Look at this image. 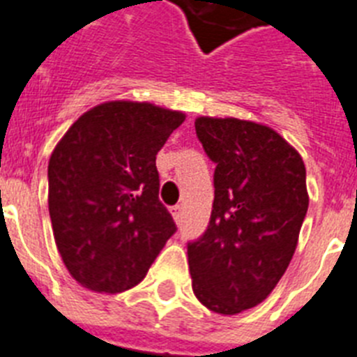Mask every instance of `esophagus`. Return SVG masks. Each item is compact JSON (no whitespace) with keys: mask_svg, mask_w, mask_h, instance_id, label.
Listing matches in <instances>:
<instances>
[{"mask_svg":"<svg viewBox=\"0 0 357 357\" xmlns=\"http://www.w3.org/2000/svg\"><path fill=\"white\" fill-rule=\"evenodd\" d=\"M170 213H172V217H174L176 222H179L183 219V208H181V206H172V208H170Z\"/></svg>","mask_w":357,"mask_h":357,"instance_id":"34e87169","label":"esophagus"}]
</instances>
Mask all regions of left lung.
Wrapping results in <instances>:
<instances>
[{
    "mask_svg": "<svg viewBox=\"0 0 357 357\" xmlns=\"http://www.w3.org/2000/svg\"><path fill=\"white\" fill-rule=\"evenodd\" d=\"M196 132L217 167L208 230L188 244L192 291L234 316L264 302L293 259L309 206L305 165L264 123L197 116Z\"/></svg>",
    "mask_w": 357,
    "mask_h": 357,
    "instance_id": "1",
    "label": "left lung"
}]
</instances>
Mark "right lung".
I'll return each instance as SVG.
<instances>
[{"label": "right lung", "mask_w": 357, "mask_h": 357, "mask_svg": "<svg viewBox=\"0 0 357 357\" xmlns=\"http://www.w3.org/2000/svg\"><path fill=\"white\" fill-rule=\"evenodd\" d=\"M187 119L151 102L109 100L80 114L48 163V210L68 273L86 289L138 286L176 231L158 199L156 154Z\"/></svg>", "instance_id": "right-lung-1"}]
</instances>
